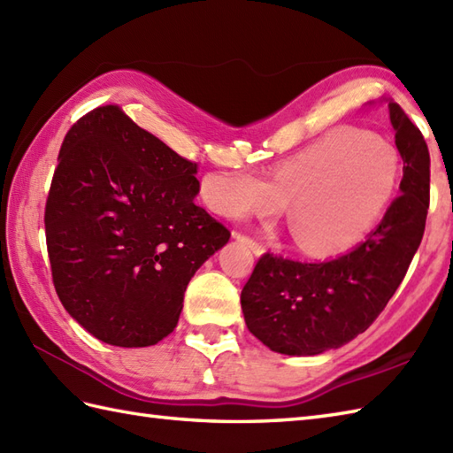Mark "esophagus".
<instances>
[{"label": "esophagus", "mask_w": 453, "mask_h": 453, "mask_svg": "<svg viewBox=\"0 0 453 453\" xmlns=\"http://www.w3.org/2000/svg\"><path fill=\"white\" fill-rule=\"evenodd\" d=\"M234 237L237 239V242H243L245 245H249L251 247V251L255 253V255H263L265 253V247L257 242V239H253V237H249V235H245V234H242V232H234Z\"/></svg>", "instance_id": "1"}]
</instances>
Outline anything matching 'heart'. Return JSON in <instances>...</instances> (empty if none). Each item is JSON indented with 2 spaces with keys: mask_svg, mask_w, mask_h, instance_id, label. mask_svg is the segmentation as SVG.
I'll list each match as a JSON object with an SVG mask.
<instances>
[{
  "mask_svg": "<svg viewBox=\"0 0 453 453\" xmlns=\"http://www.w3.org/2000/svg\"><path fill=\"white\" fill-rule=\"evenodd\" d=\"M401 163L389 142L370 132L334 130L286 159L271 182L253 171L216 175L206 200L218 214H274L290 204V227L307 251L350 245L370 232L395 195Z\"/></svg>",
  "mask_w": 453,
  "mask_h": 453,
  "instance_id": "1",
  "label": "heart"
}]
</instances>
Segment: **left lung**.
Returning <instances> with one entry per match:
<instances>
[{
    "label": "left lung",
    "mask_w": 453,
    "mask_h": 453,
    "mask_svg": "<svg viewBox=\"0 0 453 453\" xmlns=\"http://www.w3.org/2000/svg\"><path fill=\"white\" fill-rule=\"evenodd\" d=\"M389 120L403 159L401 195L364 243L331 261L303 263L265 253L242 290L247 329L268 349L313 356L352 341L386 310L425 235L430 153L397 103Z\"/></svg>",
    "instance_id": "1"
}]
</instances>
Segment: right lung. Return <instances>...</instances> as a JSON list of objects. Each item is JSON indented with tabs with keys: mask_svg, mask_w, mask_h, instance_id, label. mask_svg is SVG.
I'll use <instances>...</instances> for the list:
<instances>
[{
	"mask_svg": "<svg viewBox=\"0 0 453 453\" xmlns=\"http://www.w3.org/2000/svg\"><path fill=\"white\" fill-rule=\"evenodd\" d=\"M198 165L119 104L67 130L44 208L52 282L99 341L140 349L175 331L190 278L229 229L200 208Z\"/></svg>",
	"mask_w": 453,
	"mask_h": 453,
	"instance_id": "right-lung-1",
	"label": "right lung"
}]
</instances>
